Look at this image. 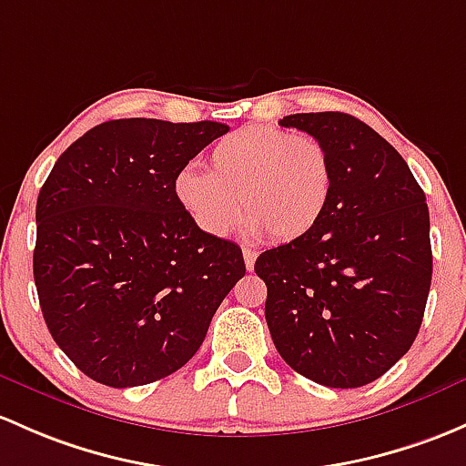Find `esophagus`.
Listing matches in <instances>:
<instances>
[{
    "mask_svg": "<svg viewBox=\"0 0 466 466\" xmlns=\"http://www.w3.org/2000/svg\"><path fill=\"white\" fill-rule=\"evenodd\" d=\"M243 261H246L248 270H252L254 261H257V252H254V249H249V248H243Z\"/></svg>",
    "mask_w": 466,
    "mask_h": 466,
    "instance_id": "obj_1",
    "label": "esophagus"
}]
</instances>
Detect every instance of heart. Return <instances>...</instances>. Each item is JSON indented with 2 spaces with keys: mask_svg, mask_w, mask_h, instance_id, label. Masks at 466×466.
Listing matches in <instances>:
<instances>
[{
  "mask_svg": "<svg viewBox=\"0 0 466 466\" xmlns=\"http://www.w3.org/2000/svg\"><path fill=\"white\" fill-rule=\"evenodd\" d=\"M335 171L328 147L310 134L252 125L212 147L208 174L183 169L174 196L192 223L212 238L232 232L243 212L249 237L295 241L328 208Z\"/></svg>",
  "mask_w": 466,
  "mask_h": 466,
  "instance_id": "heart-1",
  "label": "heart"
}]
</instances>
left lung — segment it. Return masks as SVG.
Wrapping results in <instances>:
<instances>
[{"mask_svg":"<svg viewBox=\"0 0 466 466\" xmlns=\"http://www.w3.org/2000/svg\"><path fill=\"white\" fill-rule=\"evenodd\" d=\"M281 127L319 138L335 183L319 223L266 249V321L299 375L357 389L413 346L431 288L427 196L393 145L355 116L295 114Z\"/></svg>","mask_w":466,"mask_h":466,"instance_id":"obj_1","label":"left lung"}]
</instances>
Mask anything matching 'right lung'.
Here are the masks:
<instances>
[{
    "instance_id": "add662e5",
    "label": "right lung",
    "mask_w": 466,
    "mask_h": 466,
    "mask_svg": "<svg viewBox=\"0 0 466 466\" xmlns=\"http://www.w3.org/2000/svg\"><path fill=\"white\" fill-rule=\"evenodd\" d=\"M228 131L212 120L102 122L39 189V308L91 380L129 389L183 369L246 274L241 248L200 232L174 196L176 174Z\"/></svg>"
}]
</instances>
